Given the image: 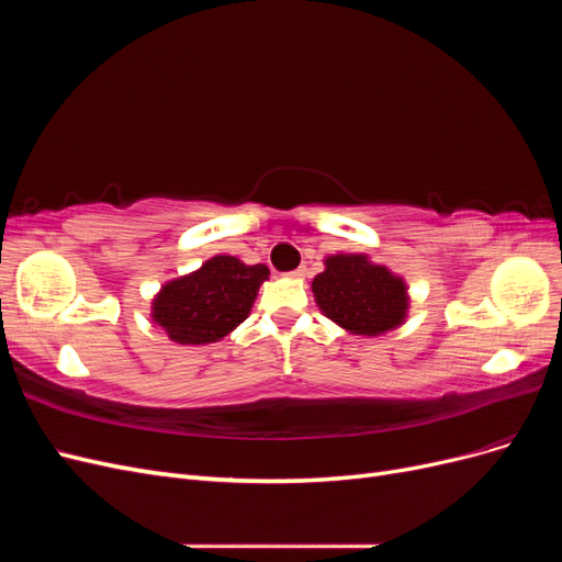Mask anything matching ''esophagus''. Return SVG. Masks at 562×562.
<instances>
[{
  "label": "esophagus",
  "mask_w": 562,
  "mask_h": 562,
  "mask_svg": "<svg viewBox=\"0 0 562 562\" xmlns=\"http://www.w3.org/2000/svg\"><path fill=\"white\" fill-rule=\"evenodd\" d=\"M291 277H293V279H304V267H300V269L291 271Z\"/></svg>",
  "instance_id": "obj_1"
}]
</instances>
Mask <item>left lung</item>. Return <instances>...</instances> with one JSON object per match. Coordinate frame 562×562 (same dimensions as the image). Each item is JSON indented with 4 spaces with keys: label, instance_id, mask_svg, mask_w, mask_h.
Wrapping results in <instances>:
<instances>
[{
    "label": "left lung",
    "instance_id": "1",
    "mask_svg": "<svg viewBox=\"0 0 562 562\" xmlns=\"http://www.w3.org/2000/svg\"><path fill=\"white\" fill-rule=\"evenodd\" d=\"M326 269L312 281L323 316L351 335L378 337L403 326L411 295L403 277L372 262L363 252H337L323 260Z\"/></svg>",
    "mask_w": 562,
    "mask_h": 562
}]
</instances>
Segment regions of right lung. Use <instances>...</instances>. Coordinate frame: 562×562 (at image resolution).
<instances>
[{
  "instance_id": "right-lung-1",
  "label": "right lung",
  "mask_w": 562,
  "mask_h": 562,
  "mask_svg": "<svg viewBox=\"0 0 562 562\" xmlns=\"http://www.w3.org/2000/svg\"><path fill=\"white\" fill-rule=\"evenodd\" d=\"M267 279L265 265L213 255L190 274L161 285L151 300V321L178 345L220 342L248 318Z\"/></svg>"
}]
</instances>
